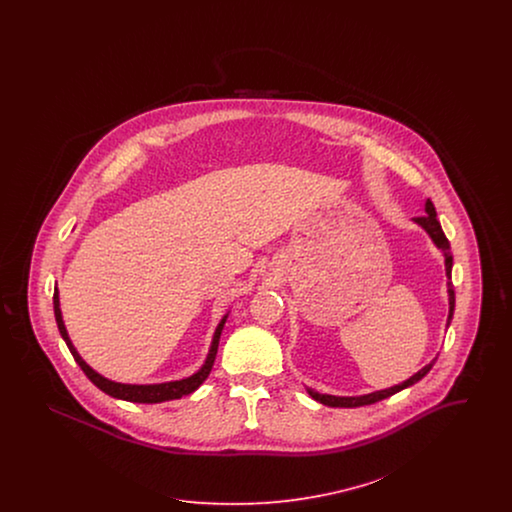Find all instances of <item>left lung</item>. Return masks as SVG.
I'll return each mask as SVG.
<instances>
[{"instance_id":"1","label":"left lung","mask_w":512,"mask_h":512,"mask_svg":"<svg viewBox=\"0 0 512 512\" xmlns=\"http://www.w3.org/2000/svg\"><path fill=\"white\" fill-rule=\"evenodd\" d=\"M414 222L420 224V226L428 232V236L432 238V242L438 245L439 249L443 251V257H445V272H447V278H449V282H447V293H449V317H447V326H449V324H451V318H453V311H455V290H453V282H451L453 255H451L449 240L445 238V234H443V230H441V224H439L438 217H436V207H434V203H432L430 199H426V215H424V217H416ZM434 363H436V359H434L430 365L420 368L414 376H411L409 380H405L403 384H397V386L388 388V390L372 391V393H366V395H357V397H336V395L318 393V391L315 390L307 391H309V395H311L315 401L322 403V405H328V407H345V409L363 407V405L378 403V401H382V399H386V397H391V395L397 393V391L405 390V388L413 386V384H416L418 380H422V378L432 370Z\"/></svg>"}]
</instances>
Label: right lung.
Instances as JSON below:
<instances>
[{
	"label": "right lung",
	"mask_w": 512,
	"mask_h": 512,
	"mask_svg": "<svg viewBox=\"0 0 512 512\" xmlns=\"http://www.w3.org/2000/svg\"><path fill=\"white\" fill-rule=\"evenodd\" d=\"M53 311H55V320H57V328L61 332V338L67 343L69 351L73 353L74 361L78 363V366L84 370V374L90 378L92 384H96L99 390L105 391L107 395L115 397V399H122V401H132V403H163V401H171V399H180L182 395H188V393H194L209 376L213 363H215V357H217V351H219V340L220 334H222V328H224V322L226 317L220 320L217 330H215V336L211 341V349H209V355L205 359V365L201 366L195 374L188 376V378H182V380H176V382H165V384H147V386H138V384H121V382H113V380H107L105 376L98 374L92 366L86 365L84 359L78 355V351L74 349L73 341L69 340V334H67V328L63 324V317H61V309H59V292L55 288L53 292Z\"/></svg>",
	"instance_id": "add662e5"
}]
</instances>
